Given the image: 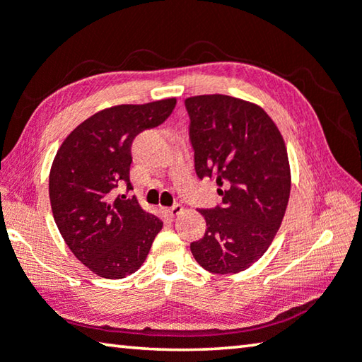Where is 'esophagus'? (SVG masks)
<instances>
[{
  "instance_id": "34e87169",
  "label": "esophagus",
  "mask_w": 362,
  "mask_h": 362,
  "mask_svg": "<svg viewBox=\"0 0 362 362\" xmlns=\"http://www.w3.org/2000/svg\"><path fill=\"white\" fill-rule=\"evenodd\" d=\"M182 211H183V208H182L180 204H174V206H170V208H165V212H168V214H169L170 217L179 216Z\"/></svg>"
}]
</instances>
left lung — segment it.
<instances>
[{"mask_svg": "<svg viewBox=\"0 0 362 362\" xmlns=\"http://www.w3.org/2000/svg\"><path fill=\"white\" fill-rule=\"evenodd\" d=\"M194 170L219 185L222 204L202 209L206 233L190 250L212 274H238L266 253L284 221L291 174L284 136L255 103L227 95L185 100Z\"/></svg>", "mask_w": 362, "mask_h": 362, "instance_id": "left-lung-1", "label": "left lung"}]
</instances>
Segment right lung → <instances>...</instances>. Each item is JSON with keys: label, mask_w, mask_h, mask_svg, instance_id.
<instances>
[{"label": "right lung", "mask_w": 362, "mask_h": 362, "mask_svg": "<svg viewBox=\"0 0 362 362\" xmlns=\"http://www.w3.org/2000/svg\"><path fill=\"white\" fill-rule=\"evenodd\" d=\"M175 103L103 109L77 125L56 153L49 172L54 222L74 256L100 277L124 279L139 271L163 228L135 197L114 198L112 190H132V141L163 124Z\"/></svg>", "instance_id": "obj_1"}]
</instances>
